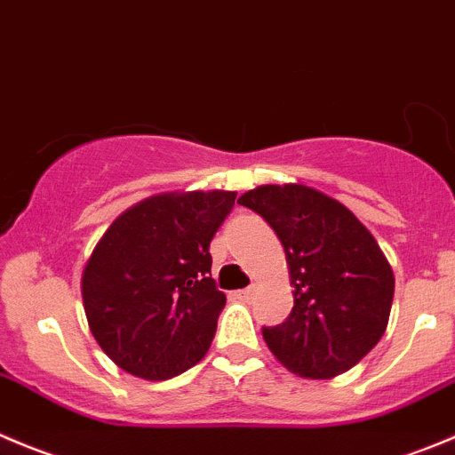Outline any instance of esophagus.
Listing matches in <instances>:
<instances>
[{
	"instance_id": "esophagus-1",
	"label": "esophagus",
	"mask_w": 455,
	"mask_h": 455,
	"mask_svg": "<svg viewBox=\"0 0 455 455\" xmlns=\"http://www.w3.org/2000/svg\"><path fill=\"white\" fill-rule=\"evenodd\" d=\"M255 286H246V289H242V291H237V295H240V298H244V299H251L255 295Z\"/></svg>"
}]
</instances>
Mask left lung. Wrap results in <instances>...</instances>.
Segmentation results:
<instances>
[{"label": "left lung", "mask_w": 455, "mask_h": 455, "mask_svg": "<svg viewBox=\"0 0 455 455\" xmlns=\"http://www.w3.org/2000/svg\"><path fill=\"white\" fill-rule=\"evenodd\" d=\"M237 202L280 237L295 289L289 317L262 329L271 354L313 380L349 371L380 342L394 302L378 242L345 204L302 184H268Z\"/></svg>", "instance_id": "left-lung-1"}]
</instances>
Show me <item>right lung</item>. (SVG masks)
<instances>
[{"mask_svg":"<svg viewBox=\"0 0 455 455\" xmlns=\"http://www.w3.org/2000/svg\"><path fill=\"white\" fill-rule=\"evenodd\" d=\"M233 204V191L148 197L97 242L82 275L84 311L117 367L166 380L204 358L227 304L209 246Z\"/></svg>","mask_w":455,"mask_h":455,"instance_id":"1","label":"right lung"}]
</instances>
